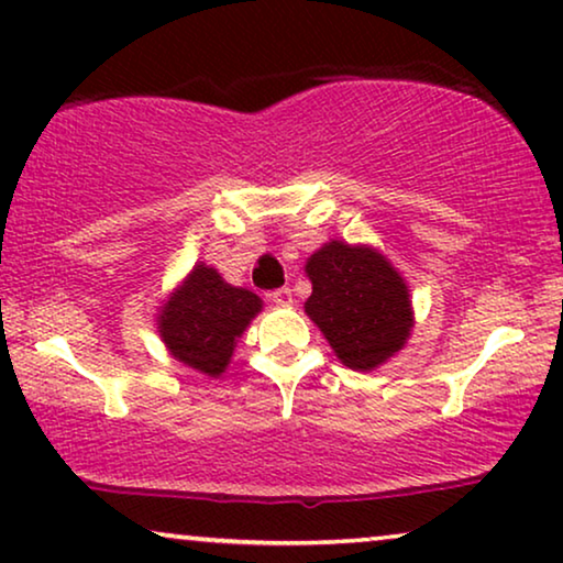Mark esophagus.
Returning a JSON list of instances; mask_svg holds the SVG:
<instances>
[{
    "label": "esophagus",
    "instance_id": "1",
    "mask_svg": "<svg viewBox=\"0 0 563 563\" xmlns=\"http://www.w3.org/2000/svg\"><path fill=\"white\" fill-rule=\"evenodd\" d=\"M268 299H272L274 305H279V307H287V305H291V289H289V287L274 289L272 295H268Z\"/></svg>",
    "mask_w": 563,
    "mask_h": 563
}]
</instances>
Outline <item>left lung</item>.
Wrapping results in <instances>:
<instances>
[{
    "mask_svg": "<svg viewBox=\"0 0 563 563\" xmlns=\"http://www.w3.org/2000/svg\"><path fill=\"white\" fill-rule=\"evenodd\" d=\"M312 295L305 312L353 372H372L402 351L412 330L410 289L368 245L330 241L307 258Z\"/></svg>",
    "mask_w": 563,
    "mask_h": 563,
    "instance_id": "obj_1",
    "label": "left lung"
}]
</instances>
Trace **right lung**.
I'll return each instance as SVG.
<instances>
[{"label": "right lung", "instance_id": "1", "mask_svg": "<svg viewBox=\"0 0 563 563\" xmlns=\"http://www.w3.org/2000/svg\"><path fill=\"white\" fill-rule=\"evenodd\" d=\"M261 307L264 302L253 291L228 284L212 266L197 264L161 307V341L176 361L218 379Z\"/></svg>", "mask_w": 563, "mask_h": 563}]
</instances>
